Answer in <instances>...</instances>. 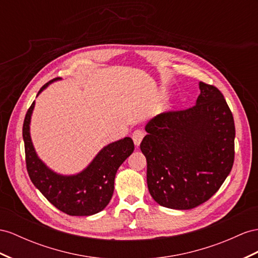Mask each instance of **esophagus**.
<instances>
[{
    "mask_svg": "<svg viewBox=\"0 0 258 258\" xmlns=\"http://www.w3.org/2000/svg\"><path fill=\"white\" fill-rule=\"evenodd\" d=\"M144 136H145V133H144V132H143L142 130H136V131H134V133L132 134V138H133L134 144L136 145V146H140L141 142L143 141Z\"/></svg>",
    "mask_w": 258,
    "mask_h": 258,
    "instance_id": "esophagus-1",
    "label": "esophagus"
}]
</instances>
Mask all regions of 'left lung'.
<instances>
[{
  "label": "left lung",
  "instance_id": "1",
  "mask_svg": "<svg viewBox=\"0 0 258 258\" xmlns=\"http://www.w3.org/2000/svg\"><path fill=\"white\" fill-rule=\"evenodd\" d=\"M196 104L160 113L146 125L141 150L147 185L163 207L186 210L207 202L231 172L235 126L221 91L200 82Z\"/></svg>",
  "mask_w": 258,
  "mask_h": 258
}]
</instances>
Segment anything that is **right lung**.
<instances>
[{"label": "right lung", "mask_w": 258, "mask_h": 258, "mask_svg": "<svg viewBox=\"0 0 258 258\" xmlns=\"http://www.w3.org/2000/svg\"><path fill=\"white\" fill-rule=\"evenodd\" d=\"M55 79L44 84L38 94ZM34 107L32 102L23 125L26 168L31 182L53 206L70 216H90L104 209L113 195L118 167L134 151L133 140L125 137L109 144L79 174H56L39 159L32 146L29 123Z\"/></svg>", "instance_id": "add662e5"}]
</instances>
